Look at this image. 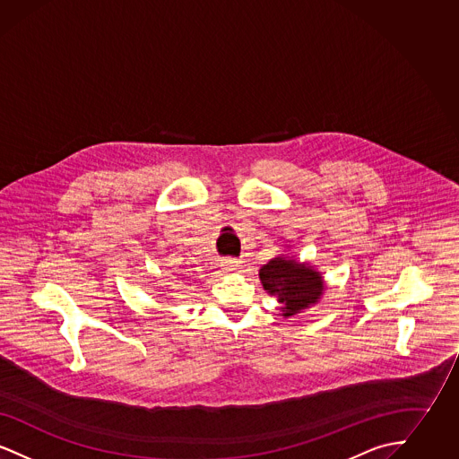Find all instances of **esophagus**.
Wrapping results in <instances>:
<instances>
[{
	"mask_svg": "<svg viewBox=\"0 0 459 459\" xmlns=\"http://www.w3.org/2000/svg\"><path fill=\"white\" fill-rule=\"evenodd\" d=\"M239 260H225L223 262V268H225V272H238V270H240V264Z\"/></svg>",
	"mask_w": 459,
	"mask_h": 459,
	"instance_id": "esophagus-1",
	"label": "esophagus"
}]
</instances>
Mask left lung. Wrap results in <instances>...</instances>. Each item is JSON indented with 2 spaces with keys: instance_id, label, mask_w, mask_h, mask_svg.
Returning a JSON list of instances; mask_svg holds the SVG:
<instances>
[{
  "instance_id": "obj_1",
  "label": "left lung",
  "mask_w": 459,
  "mask_h": 459,
  "mask_svg": "<svg viewBox=\"0 0 459 459\" xmlns=\"http://www.w3.org/2000/svg\"><path fill=\"white\" fill-rule=\"evenodd\" d=\"M262 284L282 303V315L290 316L309 305H315L324 290L322 277L294 260L275 258L260 268Z\"/></svg>"
}]
</instances>
